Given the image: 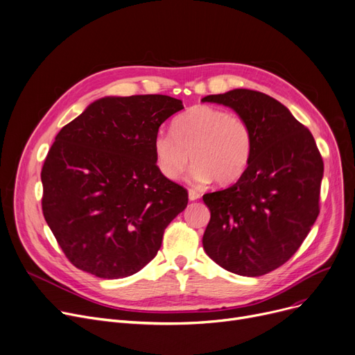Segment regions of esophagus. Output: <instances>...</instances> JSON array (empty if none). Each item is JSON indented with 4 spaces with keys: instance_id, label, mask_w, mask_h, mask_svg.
Wrapping results in <instances>:
<instances>
[{
    "instance_id": "1",
    "label": "esophagus",
    "mask_w": 355,
    "mask_h": 355,
    "mask_svg": "<svg viewBox=\"0 0 355 355\" xmlns=\"http://www.w3.org/2000/svg\"><path fill=\"white\" fill-rule=\"evenodd\" d=\"M188 193H189V200H196V199L200 198V195L195 189H189Z\"/></svg>"
}]
</instances>
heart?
<instances>
[{
    "label": "heart",
    "instance_id": "obj_1",
    "mask_svg": "<svg viewBox=\"0 0 355 355\" xmlns=\"http://www.w3.org/2000/svg\"><path fill=\"white\" fill-rule=\"evenodd\" d=\"M172 131L162 130L153 140L156 164L166 179H179L191 160L196 183L231 184L247 172L254 136L240 114L195 105L176 118Z\"/></svg>",
    "mask_w": 355,
    "mask_h": 355
}]
</instances>
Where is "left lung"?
Returning a JSON list of instances; mask_svg holds the SVG:
<instances>
[{"instance_id": "left-lung-1", "label": "left lung", "mask_w": 355, "mask_h": 355, "mask_svg": "<svg viewBox=\"0 0 355 355\" xmlns=\"http://www.w3.org/2000/svg\"><path fill=\"white\" fill-rule=\"evenodd\" d=\"M202 101L232 108L254 136L247 172L202 198L211 211L202 244L231 273L267 275L295 254L316 221L322 157L311 131L272 96L232 89Z\"/></svg>"}]
</instances>
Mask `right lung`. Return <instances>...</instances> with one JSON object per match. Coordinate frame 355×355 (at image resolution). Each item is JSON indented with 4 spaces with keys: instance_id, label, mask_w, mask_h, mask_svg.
<instances>
[{
    "instance_id": "obj_1",
    "label": "right lung",
    "mask_w": 355,
    "mask_h": 355,
    "mask_svg": "<svg viewBox=\"0 0 355 355\" xmlns=\"http://www.w3.org/2000/svg\"><path fill=\"white\" fill-rule=\"evenodd\" d=\"M182 108L167 95L108 96L59 131L42 168V209L79 270L123 279L156 257L188 205V191L162 175L153 151L159 127Z\"/></svg>"
}]
</instances>
